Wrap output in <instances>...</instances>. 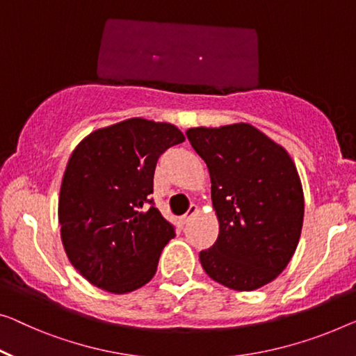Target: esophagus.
Masks as SVG:
<instances>
[{
	"instance_id": "34e87169",
	"label": "esophagus",
	"mask_w": 356,
	"mask_h": 356,
	"mask_svg": "<svg viewBox=\"0 0 356 356\" xmlns=\"http://www.w3.org/2000/svg\"><path fill=\"white\" fill-rule=\"evenodd\" d=\"M196 211H198V206H196V204H190V208H188V212H187V214L180 216V224H182V225L188 224V220L192 219V216L195 214Z\"/></svg>"
}]
</instances>
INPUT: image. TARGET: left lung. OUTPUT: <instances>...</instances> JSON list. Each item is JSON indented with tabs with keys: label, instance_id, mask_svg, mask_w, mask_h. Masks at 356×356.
<instances>
[{
	"label": "left lung",
	"instance_id": "obj_1",
	"mask_svg": "<svg viewBox=\"0 0 356 356\" xmlns=\"http://www.w3.org/2000/svg\"><path fill=\"white\" fill-rule=\"evenodd\" d=\"M187 137L208 164L219 219V236L200 262L227 288H261L286 268L300 238L304 193L294 163L246 123L192 127Z\"/></svg>",
	"mask_w": 356,
	"mask_h": 356
}]
</instances>
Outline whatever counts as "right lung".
I'll return each instance as SVG.
<instances>
[{"mask_svg": "<svg viewBox=\"0 0 356 356\" xmlns=\"http://www.w3.org/2000/svg\"><path fill=\"white\" fill-rule=\"evenodd\" d=\"M184 139L169 123L131 118L94 131L72 153L60 187V236L89 283L124 294L153 278L176 236L150 196L153 176L158 158Z\"/></svg>", "mask_w": 356, "mask_h": 356, "instance_id": "1", "label": "right lung"}]
</instances>
